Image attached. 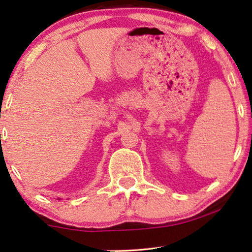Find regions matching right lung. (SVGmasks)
Masks as SVG:
<instances>
[{
	"label": "right lung",
	"mask_w": 252,
	"mask_h": 252,
	"mask_svg": "<svg viewBox=\"0 0 252 252\" xmlns=\"http://www.w3.org/2000/svg\"><path fill=\"white\" fill-rule=\"evenodd\" d=\"M58 199H60V198H58Z\"/></svg>",
	"instance_id": "obj_1"
}]
</instances>
